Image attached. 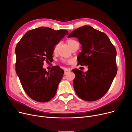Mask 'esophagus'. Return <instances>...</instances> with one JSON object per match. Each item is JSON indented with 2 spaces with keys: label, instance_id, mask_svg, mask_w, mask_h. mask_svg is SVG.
Masks as SVG:
<instances>
[{
  "label": "esophagus",
  "instance_id": "1",
  "mask_svg": "<svg viewBox=\"0 0 132 132\" xmlns=\"http://www.w3.org/2000/svg\"><path fill=\"white\" fill-rule=\"evenodd\" d=\"M70 69H67V68H66V69H65V70H64V71H65V74H66V73H67L68 72H70Z\"/></svg>",
  "mask_w": 132,
  "mask_h": 132
}]
</instances>
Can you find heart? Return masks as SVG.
I'll return each mask as SVG.
<instances>
[{"mask_svg": "<svg viewBox=\"0 0 132 132\" xmlns=\"http://www.w3.org/2000/svg\"><path fill=\"white\" fill-rule=\"evenodd\" d=\"M76 43H78V42H77V41H76V40H74V39H69V40H67V44H68V45H69V46H70V48L71 47V46H72V45H74V44H76ZM58 46H59V44H56V45H55L54 46V49H53V52H54V53H56V52L57 48H58ZM62 62H66V61L65 60H62Z\"/></svg>", "mask_w": 132, "mask_h": 132, "instance_id": "b5f03b06", "label": "heart"}]
</instances>
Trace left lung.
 Listing matches in <instances>:
<instances>
[{
  "label": "left lung",
  "instance_id": "left-lung-1",
  "mask_svg": "<svg viewBox=\"0 0 132 132\" xmlns=\"http://www.w3.org/2000/svg\"><path fill=\"white\" fill-rule=\"evenodd\" d=\"M68 37L78 39L82 51L78 62L88 68L84 72L77 69L72 70L76 94L84 100H99L108 92L117 74L116 50L105 33L89 26L76 29Z\"/></svg>",
  "mask_w": 132,
  "mask_h": 132
}]
</instances>
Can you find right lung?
Instances as JSON below:
<instances>
[{
  "label": "right lung",
  "mask_w": 132,
  "mask_h": 132,
  "mask_svg": "<svg viewBox=\"0 0 132 132\" xmlns=\"http://www.w3.org/2000/svg\"><path fill=\"white\" fill-rule=\"evenodd\" d=\"M66 35L69 32L66 29L40 27L27 32L17 44L16 72L32 99L45 103L56 94L64 71L56 66L47 72L43 67V62L51 60L54 46Z\"/></svg>",
  "instance_id": "right-lung-1"
}]
</instances>
